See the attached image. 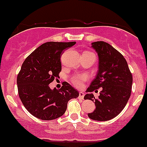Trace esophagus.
<instances>
[{"label": "esophagus", "instance_id": "34e87169", "mask_svg": "<svg viewBox=\"0 0 147 147\" xmlns=\"http://www.w3.org/2000/svg\"><path fill=\"white\" fill-rule=\"evenodd\" d=\"M79 98H81V99H83L84 97V93L83 92H79Z\"/></svg>", "mask_w": 147, "mask_h": 147}]
</instances>
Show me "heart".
I'll use <instances>...</instances> for the list:
<instances>
[{"label": "heart", "instance_id": "1", "mask_svg": "<svg viewBox=\"0 0 147 147\" xmlns=\"http://www.w3.org/2000/svg\"><path fill=\"white\" fill-rule=\"evenodd\" d=\"M87 79V76L84 74H77L71 78V82L76 87H81L83 82Z\"/></svg>", "mask_w": 147, "mask_h": 147}]
</instances>
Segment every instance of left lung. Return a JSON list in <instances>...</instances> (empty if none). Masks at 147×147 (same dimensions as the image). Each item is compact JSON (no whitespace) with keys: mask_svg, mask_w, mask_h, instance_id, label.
<instances>
[{"mask_svg":"<svg viewBox=\"0 0 147 147\" xmlns=\"http://www.w3.org/2000/svg\"><path fill=\"white\" fill-rule=\"evenodd\" d=\"M91 48L98 54V70L84 98L95 104V110L89 113L88 117L97 121L110 120L127 104L131 93L133 76L123 55L109 44L96 41L91 44ZM99 88H102V91L95 99L91 92Z\"/></svg>","mask_w":147,"mask_h":147,"instance_id":"1","label":"left lung"}]
</instances>
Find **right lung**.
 Masks as SVG:
<instances>
[{
  "instance_id": "obj_1",
  "label": "right lung",
  "mask_w": 147,
  "mask_h": 147,
  "mask_svg": "<svg viewBox=\"0 0 147 147\" xmlns=\"http://www.w3.org/2000/svg\"><path fill=\"white\" fill-rule=\"evenodd\" d=\"M76 44L49 41L38 47L25 59L17 76L20 100L27 110L36 118L52 120L65 114L67 104L79 97L78 90L65 82L60 89L49 84L59 77L60 57L65 50Z\"/></svg>"
}]
</instances>
